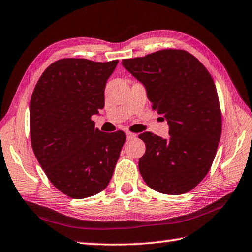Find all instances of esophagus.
<instances>
[{
  "mask_svg": "<svg viewBox=\"0 0 252 252\" xmlns=\"http://www.w3.org/2000/svg\"><path fill=\"white\" fill-rule=\"evenodd\" d=\"M126 139L127 140H131V139H134L135 138V134L134 133H132V132H129V131H127V132H126Z\"/></svg>",
  "mask_w": 252,
  "mask_h": 252,
  "instance_id": "obj_1",
  "label": "esophagus"
}]
</instances>
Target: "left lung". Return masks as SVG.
I'll use <instances>...</instances> for the list:
<instances>
[{
	"label": "left lung",
	"instance_id": "8db88e82",
	"mask_svg": "<svg viewBox=\"0 0 252 252\" xmlns=\"http://www.w3.org/2000/svg\"><path fill=\"white\" fill-rule=\"evenodd\" d=\"M141 82L169 125V138L139 134L146 143L139 170L158 192L182 194L206 177L221 135V112L215 82L202 63L183 50H162L144 58L122 60Z\"/></svg>",
	"mask_w": 252,
	"mask_h": 252
}]
</instances>
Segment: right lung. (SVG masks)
Masks as SVG:
<instances>
[{"label": "right lung", "mask_w": 252, "mask_h": 252, "mask_svg": "<svg viewBox=\"0 0 252 252\" xmlns=\"http://www.w3.org/2000/svg\"><path fill=\"white\" fill-rule=\"evenodd\" d=\"M118 62L59 60L34 88L30 103L34 155L52 185L71 198L105 189L126 141L125 132L105 133L91 120L104 108L106 81Z\"/></svg>", "instance_id": "add662e5"}]
</instances>
